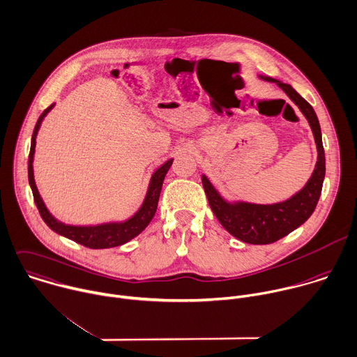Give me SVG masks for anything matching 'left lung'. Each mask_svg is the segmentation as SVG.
Here are the masks:
<instances>
[{"label":"left lung","instance_id":"left-lung-1","mask_svg":"<svg viewBox=\"0 0 357 357\" xmlns=\"http://www.w3.org/2000/svg\"><path fill=\"white\" fill-rule=\"evenodd\" d=\"M261 79L277 83V86L285 91V94L306 116L316 139L319 156L316 169L306 185L288 201L273 205H256L246 202L229 204L219 195L206 176H202V184L211 209L220 225L231 236L252 245L273 243L303 225L317 206L326 176V156L321 141V130L313 107L289 84L281 83L271 77Z\"/></svg>","mask_w":357,"mask_h":357}]
</instances>
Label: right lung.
I'll list each match as a JSON object with an SVG mask.
<instances>
[{"instance_id":"add662e5","label":"right lung","mask_w":357,"mask_h":357,"mask_svg":"<svg viewBox=\"0 0 357 357\" xmlns=\"http://www.w3.org/2000/svg\"><path fill=\"white\" fill-rule=\"evenodd\" d=\"M54 104L50 105L37 120V124L34 127L33 135H31V146H30V153H29V184L33 191V198L36 202V206L40 212V216L45 222V225L55 233L69 238L83 246L91 248V249H104V248H114L126 243L127 241L137 237L152 220L155 216L156 208H158V201L162 190V184L165 180V176L167 170L170 169L173 159H169L166 163H163L153 174L148 187L146 197L142 202V206L139 211L127 222L124 223H108V225H100V226H90V227H77V226H68L63 223H59L56 219L52 218V215L47 211L38 190L34 183L33 177V156H34V148H36V135L40 128V124L44 119V116L52 109Z\"/></svg>"}]
</instances>
